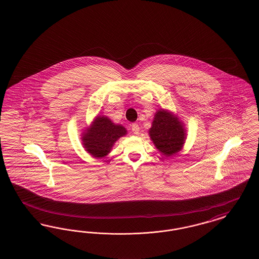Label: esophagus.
<instances>
[{"label":"esophagus","mask_w":259,"mask_h":259,"mask_svg":"<svg viewBox=\"0 0 259 259\" xmlns=\"http://www.w3.org/2000/svg\"><path fill=\"white\" fill-rule=\"evenodd\" d=\"M131 130H132V132H133L134 134L138 135L140 132L139 125H138L137 123H133V124L131 125Z\"/></svg>","instance_id":"obj_1"}]
</instances>
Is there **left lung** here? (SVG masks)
Segmentation results:
<instances>
[{
  "instance_id": "obj_1",
  "label": "left lung",
  "mask_w": 259,
  "mask_h": 259,
  "mask_svg": "<svg viewBox=\"0 0 259 259\" xmlns=\"http://www.w3.org/2000/svg\"><path fill=\"white\" fill-rule=\"evenodd\" d=\"M149 135L159 153L166 158L181 151L187 136L183 122L166 109L157 110Z\"/></svg>"
}]
</instances>
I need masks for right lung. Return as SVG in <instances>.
Returning <instances> with one entry per match:
<instances>
[{"label": "right lung", "instance_id": "1", "mask_svg": "<svg viewBox=\"0 0 259 259\" xmlns=\"http://www.w3.org/2000/svg\"><path fill=\"white\" fill-rule=\"evenodd\" d=\"M127 134L121 124H115L105 115H98L81 133V145L94 158H105L117 140Z\"/></svg>", "mask_w": 259, "mask_h": 259}]
</instances>
